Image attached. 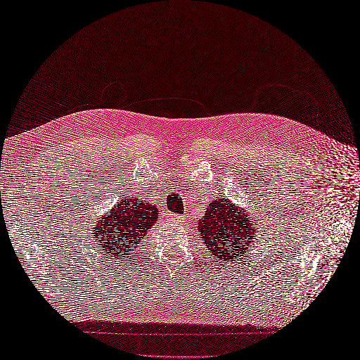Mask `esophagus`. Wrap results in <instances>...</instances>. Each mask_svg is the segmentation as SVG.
Returning <instances> with one entry per match:
<instances>
[{"instance_id":"1","label":"esophagus","mask_w":360,"mask_h":360,"mask_svg":"<svg viewBox=\"0 0 360 360\" xmlns=\"http://www.w3.org/2000/svg\"><path fill=\"white\" fill-rule=\"evenodd\" d=\"M168 219H169L171 222H180V221H181V217H180V216H177V214H169V216H168Z\"/></svg>"}]
</instances>
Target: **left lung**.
I'll return each mask as SVG.
<instances>
[{
  "instance_id": "8db88e82",
  "label": "left lung",
  "mask_w": 360,
  "mask_h": 360,
  "mask_svg": "<svg viewBox=\"0 0 360 360\" xmlns=\"http://www.w3.org/2000/svg\"><path fill=\"white\" fill-rule=\"evenodd\" d=\"M257 222L238 204L219 197L205 209L198 222L201 240L219 261L231 263L248 252V246L257 234Z\"/></svg>"
}]
</instances>
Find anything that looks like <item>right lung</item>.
<instances>
[{"label":"right lung","instance_id":"1","mask_svg":"<svg viewBox=\"0 0 360 360\" xmlns=\"http://www.w3.org/2000/svg\"><path fill=\"white\" fill-rule=\"evenodd\" d=\"M159 217L156 205L148 204L147 200L127 197L120 200L111 212L97 217L93 228L96 238H101L105 254L123 257L138 245Z\"/></svg>","mask_w":360,"mask_h":360}]
</instances>
